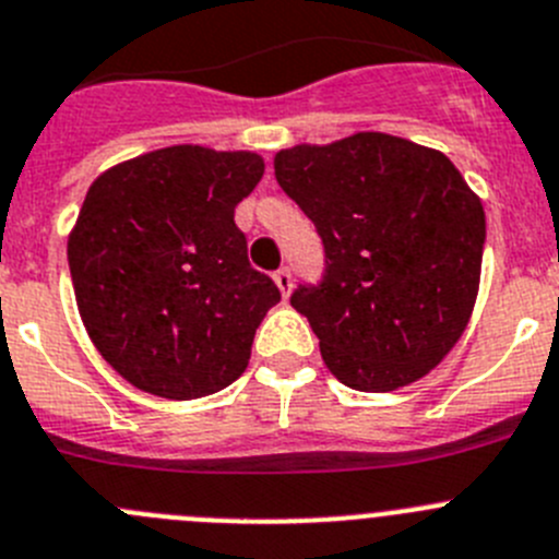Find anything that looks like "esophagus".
<instances>
[{
    "instance_id": "1",
    "label": "esophagus",
    "mask_w": 559,
    "mask_h": 559,
    "mask_svg": "<svg viewBox=\"0 0 559 559\" xmlns=\"http://www.w3.org/2000/svg\"><path fill=\"white\" fill-rule=\"evenodd\" d=\"M275 284H278V289H281V295L284 297H289V292H292V270L289 267H281V270H275Z\"/></svg>"
}]
</instances>
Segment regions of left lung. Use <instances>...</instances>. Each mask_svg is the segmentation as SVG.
<instances>
[{"label": "left lung", "mask_w": 559, "mask_h": 559, "mask_svg": "<svg viewBox=\"0 0 559 559\" xmlns=\"http://www.w3.org/2000/svg\"><path fill=\"white\" fill-rule=\"evenodd\" d=\"M275 179L325 248L322 278L297 284L289 304L328 369L356 391L425 378L466 331L483 267V203L455 165L361 132L278 151Z\"/></svg>", "instance_id": "obj_1"}]
</instances>
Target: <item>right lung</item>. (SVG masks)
I'll list each match as a JSON object with an SVG mask.
<instances>
[{"label": "right lung", "instance_id": "obj_1", "mask_svg": "<svg viewBox=\"0 0 559 559\" xmlns=\"http://www.w3.org/2000/svg\"><path fill=\"white\" fill-rule=\"evenodd\" d=\"M262 174L250 151L174 145L87 190L68 239L76 306L104 361L138 389L198 400L248 367L255 328L281 300L234 223Z\"/></svg>", "mask_w": 559, "mask_h": 559}]
</instances>
